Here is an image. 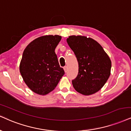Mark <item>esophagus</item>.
<instances>
[{"instance_id":"esophagus-1","label":"esophagus","mask_w":131,"mask_h":131,"mask_svg":"<svg viewBox=\"0 0 131 131\" xmlns=\"http://www.w3.org/2000/svg\"><path fill=\"white\" fill-rule=\"evenodd\" d=\"M64 70L65 72H67V66H65V67H64Z\"/></svg>"}]
</instances>
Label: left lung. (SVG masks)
<instances>
[{
	"mask_svg": "<svg viewBox=\"0 0 131 131\" xmlns=\"http://www.w3.org/2000/svg\"><path fill=\"white\" fill-rule=\"evenodd\" d=\"M67 42L78 62V73L72 80L75 89L84 95L97 92L111 75V61L99 43L90 38L70 36Z\"/></svg>",
	"mask_w": 131,
	"mask_h": 131,
	"instance_id": "1",
	"label": "left lung"
}]
</instances>
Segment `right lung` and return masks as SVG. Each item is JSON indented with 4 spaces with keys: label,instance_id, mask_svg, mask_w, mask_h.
Instances as JSON below:
<instances>
[{
    "label": "right lung",
    "instance_id": "obj_1",
    "mask_svg": "<svg viewBox=\"0 0 131 131\" xmlns=\"http://www.w3.org/2000/svg\"><path fill=\"white\" fill-rule=\"evenodd\" d=\"M61 39L59 35L41 36L24 50L20 73L27 86L37 94L45 95L54 90L65 73L54 52Z\"/></svg>",
    "mask_w": 131,
    "mask_h": 131
}]
</instances>
